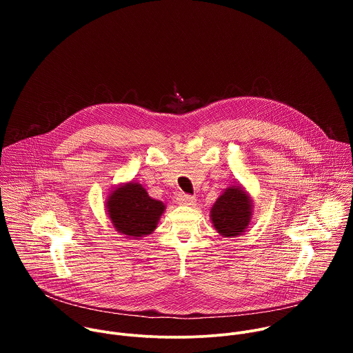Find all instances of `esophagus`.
Segmentation results:
<instances>
[{"label": "esophagus", "mask_w": 353, "mask_h": 353, "mask_svg": "<svg viewBox=\"0 0 353 353\" xmlns=\"http://www.w3.org/2000/svg\"><path fill=\"white\" fill-rule=\"evenodd\" d=\"M177 203H179L180 205L192 207V205H195V198L191 196V195H188V194H180V195L177 196Z\"/></svg>", "instance_id": "esophagus-1"}]
</instances>
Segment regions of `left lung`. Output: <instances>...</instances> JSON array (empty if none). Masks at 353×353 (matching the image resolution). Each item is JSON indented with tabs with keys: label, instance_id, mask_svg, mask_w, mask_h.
Masks as SVG:
<instances>
[{
	"label": "left lung",
	"instance_id": "obj_1",
	"mask_svg": "<svg viewBox=\"0 0 353 353\" xmlns=\"http://www.w3.org/2000/svg\"><path fill=\"white\" fill-rule=\"evenodd\" d=\"M253 198L241 184H232L222 191L211 208V222L223 237L244 233L253 218Z\"/></svg>",
	"mask_w": 353,
	"mask_h": 353
}]
</instances>
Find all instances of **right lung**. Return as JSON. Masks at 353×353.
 <instances>
[{"label": "right lung", "mask_w": 353, "mask_h": 353, "mask_svg": "<svg viewBox=\"0 0 353 353\" xmlns=\"http://www.w3.org/2000/svg\"><path fill=\"white\" fill-rule=\"evenodd\" d=\"M165 210L162 201L149 196L142 184L134 180L117 184L106 198V212L116 232L135 240L158 228Z\"/></svg>", "instance_id": "right-lung-1"}]
</instances>
